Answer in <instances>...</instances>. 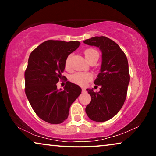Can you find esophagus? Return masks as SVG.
<instances>
[{"label": "esophagus", "instance_id": "1", "mask_svg": "<svg viewBox=\"0 0 156 156\" xmlns=\"http://www.w3.org/2000/svg\"><path fill=\"white\" fill-rule=\"evenodd\" d=\"M82 92H83V93H86L87 91H86L85 88H83V89H82Z\"/></svg>", "mask_w": 156, "mask_h": 156}]
</instances>
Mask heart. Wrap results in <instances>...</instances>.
<instances>
[{
	"label": "heart",
	"instance_id": "obj_1",
	"mask_svg": "<svg viewBox=\"0 0 156 156\" xmlns=\"http://www.w3.org/2000/svg\"><path fill=\"white\" fill-rule=\"evenodd\" d=\"M84 56H85L86 59L87 60L88 62L94 56H99L98 52L94 49H86L85 51H84ZM71 58H72V56H71V55H69L65 60V66L67 69H69L70 67ZM92 78H93V75H92L91 73H84V72L75 73L74 74H73L72 76V77H71V79H72V80L73 82V83L77 84H79V85L80 86L85 85L88 82L92 80Z\"/></svg>",
	"mask_w": 156,
	"mask_h": 156
}]
</instances>
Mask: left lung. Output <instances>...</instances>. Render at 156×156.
I'll return each mask as SVG.
<instances>
[{"label": "left lung", "mask_w": 156, "mask_h": 156, "mask_svg": "<svg viewBox=\"0 0 156 156\" xmlns=\"http://www.w3.org/2000/svg\"><path fill=\"white\" fill-rule=\"evenodd\" d=\"M84 43L98 47L102 51L100 72L94 81L101 88L98 92L87 89L91 100L85 112L91 120L105 122L117 114L125 101L130 80L128 60L119 45L107 37H92Z\"/></svg>", "instance_id": "obj_1"}]
</instances>
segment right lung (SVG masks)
Here are the masks:
<instances>
[{
	"instance_id": "1",
	"label": "right lung",
	"mask_w": 156,
	"mask_h": 156,
	"mask_svg": "<svg viewBox=\"0 0 156 156\" xmlns=\"http://www.w3.org/2000/svg\"><path fill=\"white\" fill-rule=\"evenodd\" d=\"M80 44L78 41H47L29 57L25 72V94L34 112L47 122H64L70 106L81 94L80 87L69 81L63 91L58 90L56 85L62 78L66 58Z\"/></svg>"
}]
</instances>
